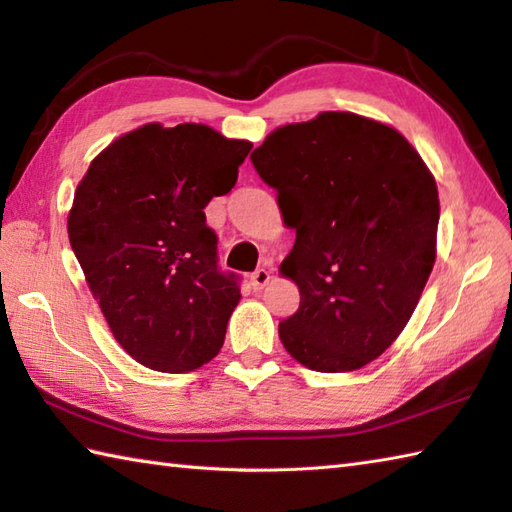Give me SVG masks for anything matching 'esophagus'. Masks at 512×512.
I'll return each mask as SVG.
<instances>
[{
    "label": "esophagus",
    "mask_w": 512,
    "mask_h": 512,
    "mask_svg": "<svg viewBox=\"0 0 512 512\" xmlns=\"http://www.w3.org/2000/svg\"><path fill=\"white\" fill-rule=\"evenodd\" d=\"M270 281V273L266 268H257L253 275H250V284H253L255 290H262Z\"/></svg>",
    "instance_id": "34e87169"
}]
</instances>
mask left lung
Returning a JSON list of instances; mask_svg holds the SVG:
<instances>
[{
    "label": "left lung",
    "mask_w": 512,
    "mask_h": 512,
    "mask_svg": "<svg viewBox=\"0 0 512 512\" xmlns=\"http://www.w3.org/2000/svg\"><path fill=\"white\" fill-rule=\"evenodd\" d=\"M250 160L297 239L279 273L299 310L286 352L314 372H354L405 330L436 264V178L398 129L352 112L277 127Z\"/></svg>",
    "instance_id": "8db88e82"
}]
</instances>
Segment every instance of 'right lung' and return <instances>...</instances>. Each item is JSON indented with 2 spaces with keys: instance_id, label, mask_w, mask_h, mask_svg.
Here are the masks:
<instances>
[{
  "instance_id": "add662e5",
  "label": "right lung",
  "mask_w": 512,
  "mask_h": 512,
  "mask_svg": "<svg viewBox=\"0 0 512 512\" xmlns=\"http://www.w3.org/2000/svg\"><path fill=\"white\" fill-rule=\"evenodd\" d=\"M250 149L209 125L147 123L107 145L76 187L70 246L114 339L140 365L184 374L220 352L242 295L217 268L204 206L235 187Z\"/></svg>"
}]
</instances>
